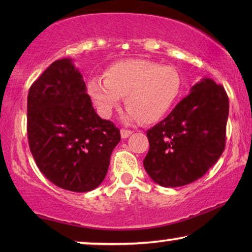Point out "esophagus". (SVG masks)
I'll use <instances>...</instances> for the list:
<instances>
[{
	"mask_svg": "<svg viewBox=\"0 0 252 252\" xmlns=\"http://www.w3.org/2000/svg\"><path fill=\"white\" fill-rule=\"evenodd\" d=\"M130 134H132V130L129 129H126V128H122L120 129V135H122L123 139H127Z\"/></svg>",
	"mask_w": 252,
	"mask_h": 252,
	"instance_id": "1",
	"label": "esophagus"
}]
</instances>
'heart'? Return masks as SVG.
Listing matches in <instances>:
<instances>
[{
	"label": "heart",
	"mask_w": 252,
	"mask_h": 252,
	"mask_svg": "<svg viewBox=\"0 0 252 252\" xmlns=\"http://www.w3.org/2000/svg\"><path fill=\"white\" fill-rule=\"evenodd\" d=\"M182 78L174 67L148 60L123 61L92 77L87 92L103 118H110L125 96V122L151 124L163 118L177 103Z\"/></svg>",
	"instance_id": "b5f03b06"
}]
</instances>
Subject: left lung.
<instances>
[{
  "instance_id": "left-lung-1",
  "label": "left lung",
  "mask_w": 252,
  "mask_h": 252,
  "mask_svg": "<svg viewBox=\"0 0 252 252\" xmlns=\"http://www.w3.org/2000/svg\"><path fill=\"white\" fill-rule=\"evenodd\" d=\"M229 101L221 85L203 78L164 120L148 129L143 160L153 180L181 187L202 178L225 149Z\"/></svg>"
}]
</instances>
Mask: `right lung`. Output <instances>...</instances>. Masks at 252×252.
I'll list each match as a JSON object with an SVG mask.
<instances>
[{
	"instance_id": "1",
	"label": "right lung",
	"mask_w": 252,
	"mask_h": 252,
	"mask_svg": "<svg viewBox=\"0 0 252 252\" xmlns=\"http://www.w3.org/2000/svg\"><path fill=\"white\" fill-rule=\"evenodd\" d=\"M27 136L44 177L75 192L93 190L102 184L120 141L113 123L95 112L71 58L55 61L31 86Z\"/></svg>"
}]
</instances>
